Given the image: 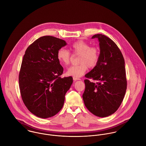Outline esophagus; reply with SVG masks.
<instances>
[{
  "instance_id": "1",
  "label": "esophagus",
  "mask_w": 146,
  "mask_h": 146,
  "mask_svg": "<svg viewBox=\"0 0 146 146\" xmlns=\"http://www.w3.org/2000/svg\"><path fill=\"white\" fill-rule=\"evenodd\" d=\"M73 80L74 81H76V80H80L79 78H75V77H73Z\"/></svg>"
}]
</instances>
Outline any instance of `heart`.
I'll return each instance as SVG.
<instances>
[{
    "label": "heart",
    "mask_w": 146,
    "mask_h": 146,
    "mask_svg": "<svg viewBox=\"0 0 146 146\" xmlns=\"http://www.w3.org/2000/svg\"><path fill=\"white\" fill-rule=\"evenodd\" d=\"M70 49L74 55L79 56L78 65L72 66L67 71L66 74L75 78H80L89 68L95 67L99 61L100 49L97 46H90L89 43L83 40L73 42ZM59 62L63 65H68L71 60L72 55L66 49H60L57 54Z\"/></svg>",
    "instance_id": "heart-1"
}]
</instances>
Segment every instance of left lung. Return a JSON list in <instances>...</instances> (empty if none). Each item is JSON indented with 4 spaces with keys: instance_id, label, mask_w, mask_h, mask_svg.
<instances>
[{
    "instance_id": "obj_1",
    "label": "left lung",
    "mask_w": 146,
    "mask_h": 146,
    "mask_svg": "<svg viewBox=\"0 0 146 146\" xmlns=\"http://www.w3.org/2000/svg\"><path fill=\"white\" fill-rule=\"evenodd\" d=\"M92 38L98 39L100 57L97 65L85 75L83 98L90 112L104 117L115 113L124 98L127 87L125 61L121 50L110 38L102 34L94 35Z\"/></svg>"
}]
</instances>
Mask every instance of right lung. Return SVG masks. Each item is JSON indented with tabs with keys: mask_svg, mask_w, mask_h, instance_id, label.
Returning a JSON list of instances; mask_svg holds the SVG:
<instances>
[{
	"mask_svg": "<svg viewBox=\"0 0 146 146\" xmlns=\"http://www.w3.org/2000/svg\"><path fill=\"white\" fill-rule=\"evenodd\" d=\"M66 44L62 39L44 36L30 44L23 56L19 76L21 97L39 117H50L62 109L73 82L71 76L61 78L63 68L57 58L58 50Z\"/></svg>",
	"mask_w": 146,
	"mask_h": 146,
	"instance_id": "obj_1",
	"label": "right lung"
}]
</instances>
